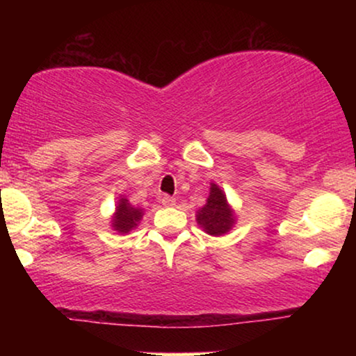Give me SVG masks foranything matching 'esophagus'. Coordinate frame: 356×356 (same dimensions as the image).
<instances>
[{"mask_svg": "<svg viewBox=\"0 0 356 356\" xmlns=\"http://www.w3.org/2000/svg\"><path fill=\"white\" fill-rule=\"evenodd\" d=\"M175 197H172V196H163L162 197V204L165 207H172V206H175Z\"/></svg>", "mask_w": 356, "mask_h": 356, "instance_id": "esophagus-1", "label": "esophagus"}]
</instances>
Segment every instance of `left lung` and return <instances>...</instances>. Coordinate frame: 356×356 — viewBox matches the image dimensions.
Segmentation results:
<instances>
[{
  "label": "left lung",
  "mask_w": 356,
  "mask_h": 356,
  "mask_svg": "<svg viewBox=\"0 0 356 356\" xmlns=\"http://www.w3.org/2000/svg\"><path fill=\"white\" fill-rule=\"evenodd\" d=\"M197 223L206 230L209 235L218 236L230 230L235 217L232 209L228 207L225 194L217 184L211 186V194L207 197V204L197 212Z\"/></svg>",
  "instance_id": "1"
}]
</instances>
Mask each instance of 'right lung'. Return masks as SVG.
Listing matches in <instances>:
<instances>
[{
	"instance_id": "obj_1",
	"label": "right lung",
	"mask_w": 356,
	"mask_h": 356,
	"mask_svg": "<svg viewBox=\"0 0 356 356\" xmlns=\"http://www.w3.org/2000/svg\"><path fill=\"white\" fill-rule=\"evenodd\" d=\"M140 217H143V211L140 209H136L126 199H121L113 217V228L120 233H128L138 225Z\"/></svg>"
}]
</instances>
